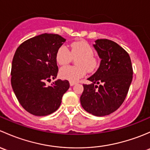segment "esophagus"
Listing matches in <instances>:
<instances>
[{"mask_svg": "<svg viewBox=\"0 0 150 150\" xmlns=\"http://www.w3.org/2000/svg\"><path fill=\"white\" fill-rule=\"evenodd\" d=\"M75 84H76V83L75 82H72V81H70V82H69V85H70L71 86H74V85H75Z\"/></svg>", "mask_w": 150, "mask_h": 150, "instance_id": "obj_1", "label": "esophagus"}]
</instances>
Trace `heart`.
Wrapping results in <instances>:
<instances>
[{"instance_id":"heart-1","label":"heart","mask_w":150,"mask_h":150,"mask_svg":"<svg viewBox=\"0 0 150 150\" xmlns=\"http://www.w3.org/2000/svg\"><path fill=\"white\" fill-rule=\"evenodd\" d=\"M76 59L77 66H67L62 68L59 75L62 79L76 82L84 76L87 70L93 72L97 68L99 62L93 56L92 47L84 40L74 42L71 44V51L65 45L60 46L56 54V59L59 65L64 66L72 60Z\"/></svg>"}]
</instances>
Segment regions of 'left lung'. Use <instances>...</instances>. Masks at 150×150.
<instances>
[{"label":"left lung","instance_id":"left-lung-1","mask_svg":"<svg viewBox=\"0 0 150 150\" xmlns=\"http://www.w3.org/2000/svg\"><path fill=\"white\" fill-rule=\"evenodd\" d=\"M93 46L100 64L87 79L91 83L83 84L81 104L86 112L102 117L117 110L124 102L132 81L133 68L128 54L115 42L98 39Z\"/></svg>","mask_w":150,"mask_h":150}]
</instances>
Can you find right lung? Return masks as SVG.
I'll use <instances>...</instances> for the list:
<instances>
[{
  "mask_svg": "<svg viewBox=\"0 0 150 150\" xmlns=\"http://www.w3.org/2000/svg\"><path fill=\"white\" fill-rule=\"evenodd\" d=\"M66 39L57 34H44L22 43L12 60L11 86L24 109L35 116H46L58 110L69 89L68 81L58 79L51 86L46 81L57 78V50Z\"/></svg>",
  "mask_w": 150,
  "mask_h": 150,
  "instance_id": "right-lung-1",
  "label": "right lung"
}]
</instances>
